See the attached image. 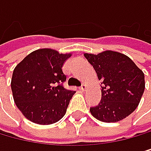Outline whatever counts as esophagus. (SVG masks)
Masks as SVG:
<instances>
[{
  "label": "esophagus",
  "mask_w": 151,
  "mask_h": 151,
  "mask_svg": "<svg viewBox=\"0 0 151 151\" xmlns=\"http://www.w3.org/2000/svg\"><path fill=\"white\" fill-rule=\"evenodd\" d=\"M80 90H81V91H85V90H86V85H85V84H82V85L80 86Z\"/></svg>",
  "instance_id": "obj_1"
}]
</instances>
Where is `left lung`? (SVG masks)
<instances>
[{
	"label": "left lung",
	"mask_w": 151,
	"mask_h": 151,
	"mask_svg": "<svg viewBox=\"0 0 151 151\" xmlns=\"http://www.w3.org/2000/svg\"><path fill=\"white\" fill-rule=\"evenodd\" d=\"M101 80V100L90 111L97 120L111 123L126 118L135 111L145 90V76L129 57L105 51L85 54Z\"/></svg>",
	"instance_id": "obj_1"
}]
</instances>
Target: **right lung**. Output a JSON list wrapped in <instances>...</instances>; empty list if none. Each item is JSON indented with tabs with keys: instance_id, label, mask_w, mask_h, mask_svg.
Wrapping results in <instances>:
<instances>
[{
	"instance_id": "obj_1",
	"label": "right lung",
	"mask_w": 151,
	"mask_h": 151,
	"mask_svg": "<svg viewBox=\"0 0 151 151\" xmlns=\"http://www.w3.org/2000/svg\"><path fill=\"white\" fill-rule=\"evenodd\" d=\"M71 54L52 49L32 52L14 69L11 89L14 101L28 120L40 125L56 123L65 115L76 92L65 89L63 63Z\"/></svg>"
}]
</instances>
